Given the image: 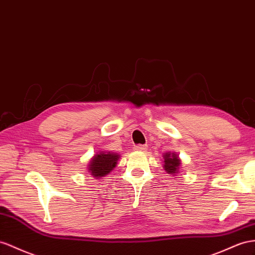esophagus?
Segmentation results:
<instances>
[{
    "instance_id": "obj_1",
    "label": "esophagus",
    "mask_w": 255,
    "mask_h": 255,
    "mask_svg": "<svg viewBox=\"0 0 255 255\" xmlns=\"http://www.w3.org/2000/svg\"><path fill=\"white\" fill-rule=\"evenodd\" d=\"M146 148H147V146L143 145V144H138V145L134 146L135 151H146Z\"/></svg>"
}]
</instances>
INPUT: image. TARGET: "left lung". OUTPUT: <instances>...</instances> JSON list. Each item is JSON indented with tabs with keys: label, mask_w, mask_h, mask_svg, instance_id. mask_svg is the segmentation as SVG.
I'll list each match as a JSON object with an SVG mask.
<instances>
[{
	"label": "left lung",
	"mask_w": 255,
	"mask_h": 255,
	"mask_svg": "<svg viewBox=\"0 0 255 255\" xmlns=\"http://www.w3.org/2000/svg\"><path fill=\"white\" fill-rule=\"evenodd\" d=\"M165 170L168 173H175L178 171V168L181 164L180 159L178 158V156L175 155L174 153H167L165 155Z\"/></svg>",
	"instance_id": "8db88e82"
}]
</instances>
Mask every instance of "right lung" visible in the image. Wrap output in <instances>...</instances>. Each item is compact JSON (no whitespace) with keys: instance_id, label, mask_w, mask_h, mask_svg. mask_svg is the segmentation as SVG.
<instances>
[{"instance_id":"obj_1","label":"right lung","mask_w":255,"mask_h":255,"mask_svg":"<svg viewBox=\"0 0 255 255\" xmlns=\"http://www.w3.org/2000/svg\"><path fill=\"white\" fill-rule=\"evenodd\" d=\"M119 158V155L110 152H101L99 154H97L95 157L91 159L90 165L88 166L89 172L93 177L96 178L104 177V175L109 174L115 168V166L117 165V159Z\"/></svg>"}]
</instances>
